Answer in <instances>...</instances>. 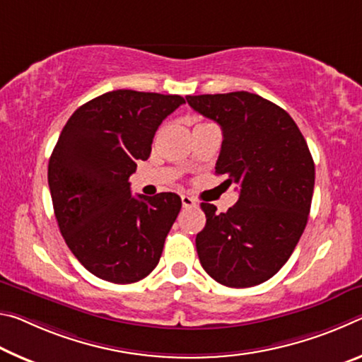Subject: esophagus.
Here are the masks:
<instances>
[{"label":"esophagus","mask_w":362,"mask_h":362,"mask_svg":"<svg viewBox=\"0 0 362 362\" xmlns=\"http://www.w3.org/2000/svg\"><path fill=\"white\" fill-rule=\"evenodd\" d=\"M181 204H182V209H191V206L197 205V202L192 197H189V195H181Z\"/></svg>","instance_id":"1"}]
</instances>
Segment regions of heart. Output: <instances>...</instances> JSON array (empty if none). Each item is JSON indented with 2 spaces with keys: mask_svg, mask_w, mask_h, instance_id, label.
<instances>
[{
  "mask_svg": "<svg viewBox=\"0 0 362 362\" xmlns=\"http://www.w3.org/2000/svg\"><path fill=\"white\" fill-rule=\"evenodd\" d=\"M199 125H202V123H199Z\"/></svg>",
  "mask_w": 362,
  "mask_h": 362,
  "instance_id": "1",
  "label": "heart"
}]
</instances>
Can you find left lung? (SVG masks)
Here are the masks:
<instances>
[{
	"label": "left lung",
	"instance_id": "8db88e82",
	"mask_svg": "<svg viewBox=\"0 0 362 362\" xmlns=\"http://www.w3.org/2000/svg\"><path fill=\"white\" fill-rule=\"evenodd\" d=\"M215 120L223 144L215 173L240 187L226 213L202 202L205 228L195 237L200 264L226 287L258 286L287 263L308 223L315 162L303 134L286 110L258 94L187 96Z\"/></svg>",
	"mask_w": 362,
	"mask_h": 362
}]
</instances>
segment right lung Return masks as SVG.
Returning a JSON list of instances; mask_svg holds the SVG:
<instances>
[{"label":"right lung","mask_w":362,"mask_h":362,"mask_svg":"<svg viewBox=\"0 0 362 362\" xmlns=\"http://www.w3.org/2000/svg\"><path fill=\"white\" fill-rule=\"evenodd\" d=\"M185 98L117 90L91 99L65 123L47 165L65 244L99 279L132 284L158 264L181 210L175 192L133 197L129 176L147 160L157 128Z\"/></svg>","instance_id":"obj_1"}]
</instances>
